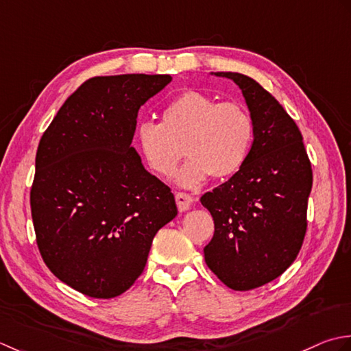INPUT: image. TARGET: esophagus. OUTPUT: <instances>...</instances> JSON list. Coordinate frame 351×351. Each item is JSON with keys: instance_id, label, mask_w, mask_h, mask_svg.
<instances>
[{"instance_id": "esophagus-1", "label": "esophagus", "mask_w": 351, "mask_h": 351, "mask_svg": "<svg viewBox=\"0 0 351 351\" xmlns=\"http://www.w3.org/2000/svg\"><path fill=\"white\" fill-rule=\"evenodd\" d=\"M192 202H194V198H192L189 194H186V192H176V203L180 212L188 210Z\"/></svg>"}]
</instances>
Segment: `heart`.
<instances>
[{"mask_svg": "<svg viewBox=\"0 0 351 351\" xmlns=\"http://www.w3.org/2000/svg\"><path fill=\"white\" fill-rule=\"evenodd\" d=\"M253 139L254 121L245 106L219 103L197 90L174 98L163 109L160 124L144 123L136 130L141 154L157 176H174L183 156L191 157L177 176L178 183L188 188L209 176L224 180L238 173Z\"/></svg>", "mask_w": 351, "mask_h": 351, "instance_id": "1", "label": "heart"}]
</instances>
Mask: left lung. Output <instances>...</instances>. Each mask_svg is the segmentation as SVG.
<instances>
[{
    "mask_svg": "<svg viewBox=\"0 0 351 351\" xmlns=\"http://www.w3.org/2000/svg\"><path fill=\"white\" fill-rule=\"evenodd\" d=\"M215 75L241 88L254 139L238 173L202 197L215 223L204 261L228 288L250 291L282 276L300 253L312 167L295 121L268 90L244 74Z\"/></svg>",
    "mask_w": 351,
    "mask_h": 351,
    "instance_id": "obj_1",
    "label": "left lung"
}]
</instances>
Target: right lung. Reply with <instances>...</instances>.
Instances as JSON below:
<instances>
[{"instance_id": "1", "label": "right lung", "mask_w": 351, "mask_h": 351, "mask_svg": "<svg viewBox=\"0 0 351 351\" xmlns=\"http://www.w3.org/2000/svg\"><path fill=\"white\" fill-rule=\"evenodd\" d=\"M171 75L86 80L42 134L30 191L36 242L49 271L94 298L125 292L156 233L177 215L174 194L132 147L141 106Z\"/></svg>"}]
</instances>
